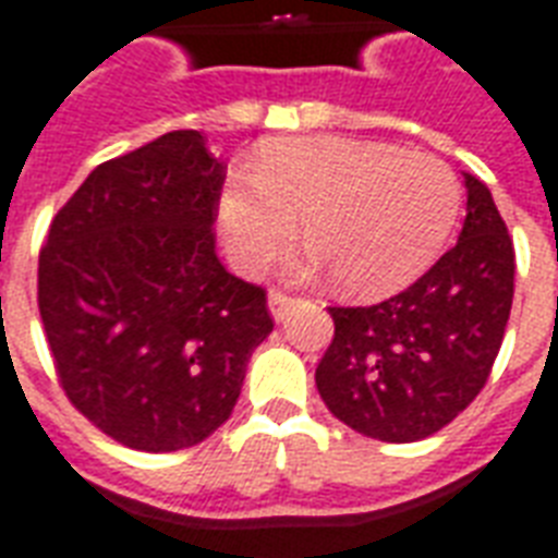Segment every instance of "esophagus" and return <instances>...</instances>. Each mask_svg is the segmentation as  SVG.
Returning a JSON list of instances; mask_svg holds the SVG:
<instances>
[{
    "label": "esophagus",
    "instance_id": "34e87169",
    "mask_svg": "<svg viewBox=\"0 0 558 558\" xmlns=\"http://www.w3.org/2000/svg\"><path fill=\"white\" fill-rule=\"evenodd\" d=\"M292 304H295V298L283 295V292H278V289H275V292H269V313L275 322H283L289 310H292Z\"/></svg>",
    "mask_w": 558,
    "mask_h": 558
}]
</instances>
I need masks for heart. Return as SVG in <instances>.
I'll return each mask as SVG.
<instances>
[{
  "label": "heart",
  "mask_w": 558,
  "mask_h": 558,
  "mask_svg": "<svg viewBox=\"0 0 558 558\" xmlns=\"http://www.w3.org/2000/svg\"><path fill=\"white\" fill-rule=\"evenodd\" d=\"M462 207L448 163L386 143L316 137L269 148L254 184H231L219 225L233 260L257 269L304 222V245L339 287L377 298L410 287L439 260Z\"/></svg>",
  "instance_id": "1"
}]
</instances>
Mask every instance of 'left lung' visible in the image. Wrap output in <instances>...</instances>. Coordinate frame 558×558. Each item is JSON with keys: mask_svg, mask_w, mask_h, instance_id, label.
<instances>
[{"mask_svg": "<svg viewBox=\"0 0 558 558\" xmlns=\"http://www.w3.org/2000/svg\"><path fill=\"white\" fill-rule=\"evenodd\" d=\"M457 245L401 295L330 307L336 333L316 368L327 410L380 441H418L486 386L515 292V248L495 198L468 175Z\"/></svg>", "mask_w": 558, "mask_h": 558, "instance_id": "1", "label": "left lung"}]
</instances>
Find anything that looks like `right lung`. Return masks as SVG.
I'll list each match as a JSON object with an SVG mask.
<instances>
[{
  "label": "right lung",
  "instance_id": "right-lung-1",
  "mask_svg": "<svg viewBox=\"0 0 558 558\" xmlns=\"http://www.w3.org/2000/svg\"><path fill=\"white\" fill-rule=\"evenodd\" d=\"M222 184L202 131H169L96 166L40 251L58 380L125 448L169 453L222 427L275 327L266 292L216 257Z\"/></svg>",
  "mask_w": 558,
  "mask_h": 558
}]
</instances>
